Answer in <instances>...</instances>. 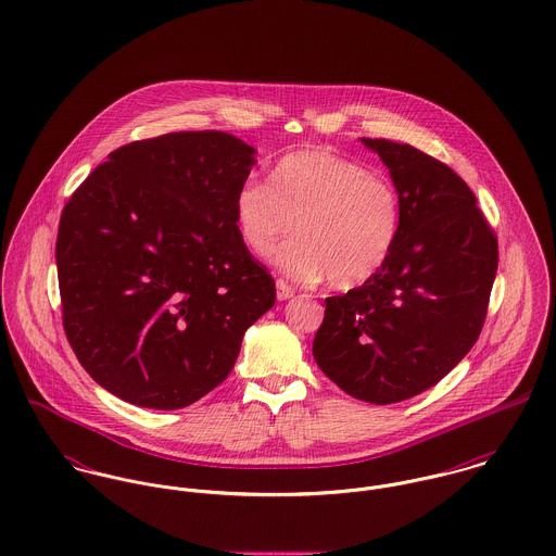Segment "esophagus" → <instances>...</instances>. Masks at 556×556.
Instances as JSON below:
<instances>
[{
    "instance_id": "1",
    "label": "esophagus",
    "mask_w": 556,
    "mask_h": 556,
    "mask_svg": "<svg viewBox=\"0 0 556 556\" xmlns=\"http://www.w3.org/2000/svg\"><path fill=\"white\" fill-rule=\"evenodd\" d=\"M295 295V289L289 285V282H285V280H278L276 282V298L280 300V302H287V300H291Z\"/></svg>"
}]
</instances>
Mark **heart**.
<instances>
[{
  "mask_svg": "<svg viewBox=\"0 0 556 556\" xmlns=\"http://www.w3.org/2000/svg\"><path fill=\"white\" fill-rule=\"evenodd\" d=\"M298 233L276 253V265L291 278H329L338 291L356 289L378 276L395 253L404 203L395 182L363 163L331 151L282 156L269 182L249 180L236 195V225L256 256Z\"/></svg>",
  "mask_w": 556,
  "mask_h": 556,
  "instance_id": "heart-1",
  "label": "heart"
}]
</instances>
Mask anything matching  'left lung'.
<instances>
[{"label":"left lung","instance_id":"obj_1","mask_svg":"<svg viewBox=\"0 0 556 556\" xmlns=\"http://www.w3.org/2000/svg\"><path fill=\"white\" fill-rule=\"evenodd\" d=\"M391 169L402 238L369 282L327 298L312 353L354 400L397 404L438 384L476 344L497 274V236L465 180L409 144L363 138Z\"/></svg>","mask_w":556,"mask_h":556}]
</instances>
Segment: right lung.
<instances>
[{"mask_svg": "<svg viewBox=\"0 0 556 556\" xmlns=\"http://www.w3.org/2000/svg\"><path fill=\"white\" fill-rule=\"evenodd\" d=\"M254 151L225 131H176L108 154L56 233L61 318L89 376L142 407L218 387L276 282L236 225Z\"/></svg>", "mask_w": 556, "mask_h": 556, "instance_id": "1", "label": "right lung"}]
</instances>
